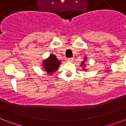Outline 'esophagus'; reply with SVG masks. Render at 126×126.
Listing matches in <instances>:
<instances>
[{
  "label": "esophagus",
  "instance_id": "1",
  "mask_svg": "<svg viewBox=\"0 0 126 126\" xmlns=\"http://www.w3.org/2000/svg\"><path fill=\"white\" fill-rule=\"evenodd\" d=\"M66 60H67V62H72L73 61V58H68Z\"/></svg>",
  "mask_w": 126,
  "mask_h": 126
}]
</instances>
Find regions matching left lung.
<instances>
[{
	"instance_id": "8db88e82",
	"label": "left lung",
	"mask_w": 126,
	"mask_h": 126,
	"mask_svg": "<svg viewBox=\"0 0 126 126\" xmlns=\"http://www.w3.org/2000/svg\"><path fill=\"white\" fill-rule=\"evenodd\" d=\"M87 61V57L86 56H85V57L84 58V60H83L82 61V63H81L80 64V66L82 67H83V70H84V71H86L87 69H86V62Z\"/></svg>"
}]
</instances>
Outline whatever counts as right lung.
Instances as JSON below:
<instances>
[{"mask_svg": "<svg viewBox=\"0 0 126 126\" xmlns=\"http://www.w3.org/2000/svg\"><path fill=\"white\" fill-rule=\"evenodd\" d=\"M60 65L61 61H59L55 55L50 54L47 58L44 59L42 66L47 75H52L53 73L57 71Z\"/></svg>", "mask_w": 126, "mask_h": 126, "instance_id": "1", "label": "right lung"}]
</instances>
